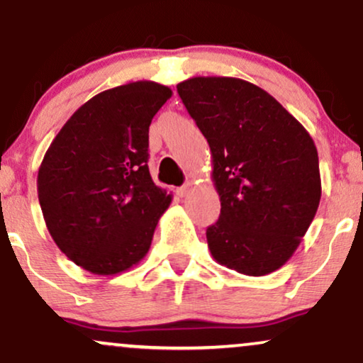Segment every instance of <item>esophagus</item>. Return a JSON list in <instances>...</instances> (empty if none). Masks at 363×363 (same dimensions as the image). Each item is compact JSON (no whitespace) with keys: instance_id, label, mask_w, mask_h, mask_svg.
I'll list each match as a JSON object with an SVG mask.
<instances>
[{"instance_id":"esophagus-1","label":"esophagus","mask_w":363,"mask_h":363,"mask_svg":"<svg viewBox=\"0 0 363 363\" xmlns=\"http://www.w3.org/2000/svg\"><path fill=\"white\" fill-rule=\"evenodd\" d=\"M191 189H193V184H191V182H186L184 186L177 187V194L181 196V198H184V196H187V194L191 193Z\"/></svg>"}]
</instances>
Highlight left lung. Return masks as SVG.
I'll return each mask as SVG.
<instances>
[{"label": "left lung", "instance_id": "1", "mask_svg": "<svg viewBox=\"0 0 363 363\" xmlns=\"http://www.w3.org/2000/svg\"><path fill=\"white\" fill-rule=\"evenodd\" d=\"M177 91L211 150L222 205L206 228L211 256L249 277L277 272L320 201L314 140L277 99L240 78L194 77Z\"/></svg>", "mask_w": 363, "mask_h": 363}]
</instances>
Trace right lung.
I'll return each instance as SVG.
<instances>
[{
	"mask_svg": "<svg viewBox=\"0 0 363 363\" xmlns=\"http://www.w3.org/2000/svg\"><path fill=\"white\" fill-rule=\"evenodd\" d=\"M169 86L131 82L101 91L45 152L37 194L48 230L74 264L118 274L147 256L172 194L152 181L148 128Z\"/></svg>",
	"mask_w": 363,
	"mask_h": 363,
	"instance_id": "obj_1",
	"label": "right lung"
}]
</instances>
